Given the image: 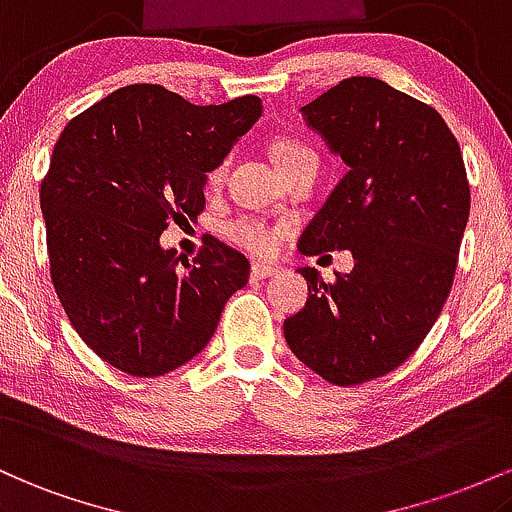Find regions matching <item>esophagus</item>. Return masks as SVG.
Listing matches in <instances>:
<instances>
[{
	"mask_svg": "<svg viewBox=\"0 0 512 512\" xmlns=\"http://www.w3.org/2000/svg\"><path fill=\"white\" fill-rule=\"evenodd\" d=\"M275 273H278V268L268 266V263H254V266H251V278H271Z\"/></svg>",
	"mask_w": 512,
	"mask_h": 512,
	"instance_id": "esophagus-1",
	"label": "esophagus"
}]
</instances>
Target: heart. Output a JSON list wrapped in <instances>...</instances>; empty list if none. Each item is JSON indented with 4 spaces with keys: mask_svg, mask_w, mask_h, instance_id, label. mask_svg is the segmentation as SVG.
<instances>
[{
    "mask_svg": "<svg viewBox=\"0 0 512 512\" xmlns=\"http://www.w3.org/2000/svg\"><path fill=\"white\" fill-rule=\"evenodd\" d=\"M304 154H314V152L312 149L297 145V142H280V145H275L273 149V157H275V164H278V169H283V166L295 162V159L304 157ZM227 169H229V159H222L220 164L212 166L208 174V186L220 188L227 176ZM227 237L232 239L234 244H239L241 249L251 251V254L256 256L271 254V251H275V246H278V229L254 215H239L237 220L229 222Z\"/></svg>",
    "mask_w": 512,
    "mask_h": 512,
    "instance_id": "heart-1",
    "label": "heart"
}]
</instances>
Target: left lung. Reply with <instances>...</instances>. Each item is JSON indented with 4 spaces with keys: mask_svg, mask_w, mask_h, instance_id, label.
Listing matches in <instances>:
<instances>
[{
    "mask_svg": "<svg viewBox=\"0 0 512 512\" xmlns=\"http://www.w3.org/2000/svg\"><path fill=\"white\" fill-rule=\"evenodd\" d=\"M302 116L348 171L297 249H348L355 266L333 283L300 268L309 297L283 331L297 360L350 387L396 370L440 317L469 220L467 171L440 113L382 79H343Z\"/></svg>",
    "mask_w": 512,
    "mask_h": 512,
    "instance_id": "obj_1",
    "label": "left lung"
}]
</instances>
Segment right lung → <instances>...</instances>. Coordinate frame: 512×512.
Masks as SVG:
<instances>
[{"label":"right lung","instance_id":"right-lung-1","mask_svg":"<svg viewBox=\"0 0 512 512\" xmlns=\"http://www.w3.org/2000/svg\"><path fill=\"white\" fill-rule=\"evenodd\" d=\"M261 111L258 96L193 106L130 84L62 130L40 183L50 278L74 331L120 372L159 377L193 360L249 280L246 256L220 239L188 263L159 237L203 212L208 171Z\"/></svg>","mask_w":512,"mask_h":512}]
</instances>
